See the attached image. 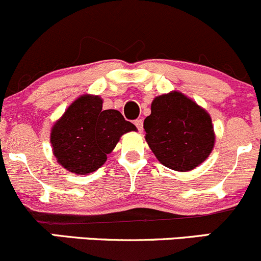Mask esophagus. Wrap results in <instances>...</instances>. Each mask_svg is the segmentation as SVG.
Segmentation results:
<instances>
[{"instance_id": "obj_1", "label": "esophagus", "mask_w": 261, "mask_h": 261, "mask_svg": "<svg viewBox=\"0 0 261 261\" xmlns=\"http://www.w3.org/2000/svg\"><path fill=\"white\" fill-rule=\"evenodd\" d=\"M135 126L136 127H138V130L139 131H142V125H144V122H142V120L141 119H139V120H135Z\"/></svg>"}]
</instances>
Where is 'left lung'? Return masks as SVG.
<instances>
[{"label":"left lung","instance_id":"left-lung-1","mask_svg":"<svg viewBox=\"0 0 261 261\" xmlns=\"http://www.w3.org/2000/svg\"><path fill=\"white\" fill-rule=\"evenodd\" d=\"M144 128L156 159L175 171L195 169L209 158L215 145L209 112L179 91L153 98Z\"/></svg>","mask_w":261,"mask_h":261}]
</instances>
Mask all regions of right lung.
I'll return each mask as SVG.
<instances>
[{
    "mask_svg": "<svg viewBox=\"0 0 261 261\" xmlns=\"http://www.w3.org/2000/svg\"><path fill=\"white\" fill-rule=\"evenodd\" d=\"M102 98L82 95L54 123L50 141L57 163L76 175L96 171L108 160L120 138L138 131L117 110H103Z\"/></svg>",
    "mask_w": 261,
    "mask_h": 261,
    "instance_id": "1",
    "label": "right lung"
}]
</instances>
